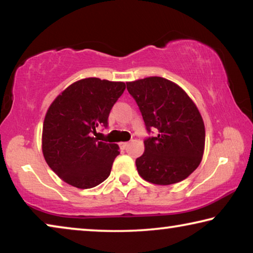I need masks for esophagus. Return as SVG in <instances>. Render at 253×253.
Returning a JSON list of instances; mask_svg holds the SVG:
<instances>
[{"mask_svg":"<svg viewBox=\"0 0 253 253\" xmlns=\"http://www.w3.org/2000/svg\"><path fill=\"white\" fill-rule=\"evenodd\" d=\"M119 145H121L122 148H126L128 146V142H123V143H121Z\"/></svg>","mask_w":253,"mask_h":253,"instance_id":"esophagus-1","label":"esophagus"}]
</instances>
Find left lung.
<instances>
[{
    "label": "left lung",
    "instance_id": "left-lung-1",
    "mask_svg": "<svg viewBox=\"0 0 253 253\" xmlns=\"http://www.w3.org/2000/svg\"><path fill=\"white\" fill-rule=\"evenodd\" d=\"M148 132L145 152L136 160L145 181L169 185L185 179L202 161L205 128L199 109L176 84L162 77L126 83Z\"/></svg>",
    "mask_w": 253,
    "mask_h": 253
}]
</instances>
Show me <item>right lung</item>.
<instances>
[{"mask_svg": "<svg viewBox=\"0 0 253 253\" xmlns=\"http://www.w3.org/2000/svg\"><path fill=\"white\" fill-rule=\"evenodd\" d=\"M125 83L85 78L70 84L46 111L42 152L50 169L70 185L91 188L109 176L117 144L98 140L97 127L108 126Z\"/></svg>", "mask_w": 253, "mask_h": 253, "instance_id": "1", "label": "right lung"}]
</instances>
